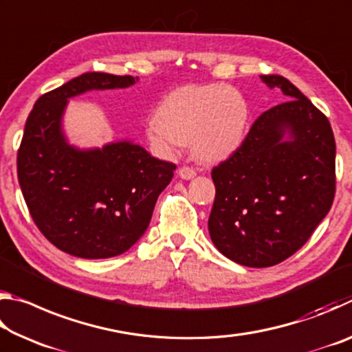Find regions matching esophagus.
I'll return each instance as SVG.
<instances>
[{
	"label": "esophagus",
	"instance_id": "esophagus-1",
	"mask_svg": "<svg viewBox=\"0 0 352 352\" xmlns=\"http://www.w3.org/2000/svg\"><path fill=\"white\" fill-rule=\"evenodd\" d=\"M178 175H180V178H183V180H190V178L197 175V172H195V169L189 168V166H183V168H180V170H178Z\"/></svg>",
	"mask_w": 352,
	"mask_h": 352
}]
</instances>
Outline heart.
Instances as JSON below:
<instances>
[{"label":"heart","instance_id":"b5f03b06","mask_svg":"<svg viewBox=\"0 0 352 352\" xmlns=\"http://www.w3.org/2000/svg\"><path fill=\"white\" fill-rule=\"evenodd\" d=\"M248 104L234 87L222 83L186 85L166 94L147 122V140L158 153L170 157L190 142L201 162L217 163L242 144Z\"/></svg>","mask_w":352,"mask_h":352}]
</instances>
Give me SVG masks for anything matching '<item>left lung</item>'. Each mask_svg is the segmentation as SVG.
Segmentation results:
<instances>
[{
  "mask_svg": "<svg viewBox=\"0 0 352 352\" xmlns=\"http://www.w3.org/2000/svg\"><path fill=\"white\" fill-rule=\"evenodd\" d=\"M261 79L287 100L262 113L237 151L212 169L216 199L208 220L219 252L256 269L305 245L336 195L329 119L285 77Z\"/></svg>",
  "mask_w": 352,
  "mask_h": 352,
  "instance_id": "1",
  "label": "left lung"
}]
</instances>
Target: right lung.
<instances>
[{"instance_id": "add662e5", "label": "right lung", "mask_w": 352, "mask_h": 352, "mask_svg": "<svg viewBox=\"0 0 352 352\" xmlns=\"http://www.w3.org/2000/svg\"><path fill=\"white\" fill-rule=\"evenodd\" d=\"M132 76L85 73L45 93L29 113L16 172L32 220L47 241L83 259L122 254L144 234L175 164L119 141L80 151L62 133L69 98L90 90L127 88Z\"/></svg>"}]
</instances>
